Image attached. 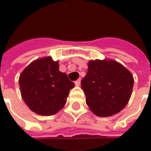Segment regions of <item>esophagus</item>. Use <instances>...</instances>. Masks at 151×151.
<instances>
[{"label":"esophagus","instance_id":"34e87169","mask_svg":"<svg viewBox=\"0 0 151 151\" xmlns=\"http://www.w3.org/2000/svg\"><path fill=\"white\" fill-rule=\"evenodd\" d=\"M74 83H75L76 86H79L81 85V79H78Z\"/></svg>","mask_w":151,"mask_h":151}]
</instances>
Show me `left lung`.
I'll return each instance as SVG.
<instances>
[{"instance_id": "8db88e82", "label": "left lung", "mask_w": 151, "mask_h": 151, "mask_svg": "<svg viewBox=\"0 0 151 151\" xmlns=\"http://www.w3.org/2000/svg\"><path fill=\"white\" fill-rule=\"evenodd\" d=\"M82 89L90 110L97 116L120 112L129 101L134 83L129 70L114 60H91Z\"/></svg>"}]
</instances>
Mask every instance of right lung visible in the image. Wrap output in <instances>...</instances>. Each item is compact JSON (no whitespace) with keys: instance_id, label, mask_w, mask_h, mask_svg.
Instances as JSON below:
<instances>
[{"instance_id":"1","label":"right lung","mask_w":151,"mask_h":151,"mask_svg":"<svg viewBox=\"0 0 151 151\" xmlns=\"http://www.w3.org/2000/svg\"><path fill=\"white\" fill-rule=\"evenodd\" d=\"M18 82L25 104L41 116L55 115L61 110L74 87L65 73L59 70L58 60L51 56L32 61L21 73Z\"/></svg>"}]
</instances>
